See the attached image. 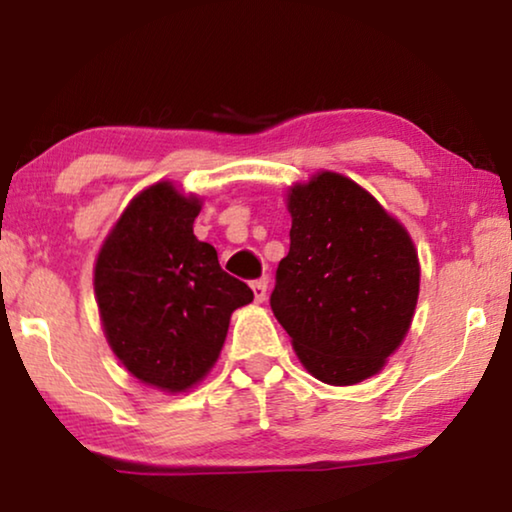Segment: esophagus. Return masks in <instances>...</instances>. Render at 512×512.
<instances>
[{
    "label": "esophagus",
    "mask_w": 512,
    "mask_h": 512,
    "mask_svg": "<svg viewBox=\"0 0 512 512\" xmlns=\"http://www.w3.org/2000/svg\"><path fill=\"white\" fill-rule=\"evenodd\" d=\"M251 289H254V298L258 303H263L265 296H268V279H256V282H251Z\"/></svg>",
    "instance_id": "1"
}]
</instances>
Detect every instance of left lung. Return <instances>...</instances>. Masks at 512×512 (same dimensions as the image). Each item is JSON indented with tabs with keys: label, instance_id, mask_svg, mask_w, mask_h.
<instances>
[{
	"label": "left lung",
	"instance_id": "obj_1",
	"mask_svg": "<svg viewBox=\"0 0 512 512\" xmlns=\"http://www.w3.org/2000/svg\"><path fill=\"white\" fill-rule=\"evenodd\" d=\"M289 212L272 312L317 380H366L410 328L419 293L412 240L373 195L335 172L293 188Z\"/></svg>",
	"mask_w": 512,
	"mask_h": 512
}]
</instances>
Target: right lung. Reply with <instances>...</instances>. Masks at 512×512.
Returning a JSON list of instances; mask_svg holds the SVG:
<instances>
[{
  "instance_id": "right-lung-1",
  "label": "right lung",
  "mask_w": 512,
  "mask_h": 512,
  "mask_svg": "<svg viewBox=\"0 0 512 512\" xmlns=\"http://www.w3.org/2000/svg\"><path fill=\"white\" fill-rule=\"evenodd\" d=\"M198 198L156 184L130 202L95 265V296L111 349L132 375L184 391L219 359L230 314L254 300L193 235Z\"/></svg>"
}]
</instances>
